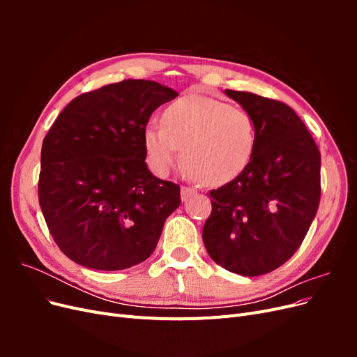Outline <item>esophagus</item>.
<instances>
[{"mask_svg":"<svg viewBox=\"0 0 357 357\" xmlns=\"http://www.w3.org/2000/svg\"><path fill=\"white\" fill-rule=\"evenodd\" d=\"M197 190L192 189V188H188V186H181V199L186 201L189 197L195 195Z\"/></svg>","mask_w":357,"mask_h":357,"instance_id":"esophagus-1","label":"esophagus"}]
</instances>
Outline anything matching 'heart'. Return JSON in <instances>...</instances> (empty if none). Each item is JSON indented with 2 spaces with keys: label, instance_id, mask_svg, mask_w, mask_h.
Wrapping results in <instances>:
<instances>
[{
  "label": "heart",
  "instance_id": "heart-1",
  "mask_svg": "<svg viewBox=\"0 0 357 357\" xmlns=\"http://www.w3.org/2000/svg\"><path fill=\"white\" fill-rule=\"evenodd\" d=\"M144 149L152 168L167 172L180 160L204 185H222L248 165L255 150V123L248 113L223 101L186 95L162 113V126L144 131Z\"/></svg>",
  "mask_w": 357,
  "mask_h": 357
}]
</instances>
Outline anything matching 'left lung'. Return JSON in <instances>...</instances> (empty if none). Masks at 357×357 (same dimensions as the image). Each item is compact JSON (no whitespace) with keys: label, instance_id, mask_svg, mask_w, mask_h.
<instances>
[{"label":"left lung","instance_id":"8db88e82","mask_svg":"<svg viewBox=\"0 0 357 357\" xmlns=\"http://www.w3.org/2000/svg\"><path fill=\"white\" fill-rule=\"evenodd\" d=\"M225 92L250 114L256 142L240 174L210 190L202 241L222 268L256 277L282 266L304 241L320 202V152L287 104Z\"/></svg>","mask_w":357,"mask_h":357}]
</instances>
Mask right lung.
I'll return each instance as SVG.
<instances>
[{
    "mask_svg": "<svg viewBox=\"0 0 357 357\" xmlns=\"http://www.w3.org/2000/svg\"><path fill=\"white\" fill-rule=\"evenodd\" d=\"M177 92L128 79L84 92L43 139L38 201L47 228L73 262L101 271L131 268L153 253L180 186L146 164L144 131Z\"/></svg>",
    "mask_w": 357,
    "mask_h": 357,
    "instance_id": "obj_1",
    "label": "right lung"
}]
</instances>
